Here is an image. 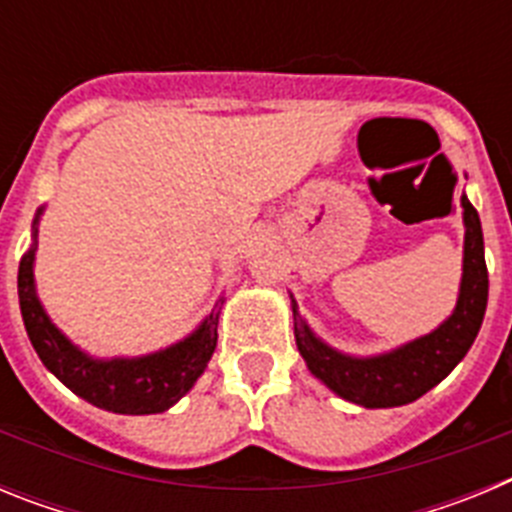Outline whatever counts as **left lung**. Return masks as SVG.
Masks as SVG:
<instances>
[{"instance_id":"1","label":"left lung","mask_w":512,"mask_h":512,"mask_svg":"<svg viewBox=\"0 0 512 512\" xmlns=\"http://www.w3.org/2000/svg\"><path fill=\"white\" fill-rule=\"evenodd\" d=\"M461 217H464V261H461V284L456 307L436 330L402 343V346L374 356H351L328 346L307 325L292 300L295 315V341L302 359L315 379L336 392L343 400L361 408H400L433 390L441 379L451 374L477 338L487 310V264L485 238L477 210L461 194Z\"/></svg>"}]
</instances>
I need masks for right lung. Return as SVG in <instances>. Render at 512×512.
Segmentation results:
<instances>
[{
  "instance_id": "add662e5",
  "label": "right lung",
  "mask_w": 512,
  "mask_h": 512,
  "mask_svg": "<svg viewBox=\"0 0 512 512\" xmlns=\"http://www.w3.org/2000/svg\"><path fill=\"white\" fill-rule=\"evenodd\" d=\"M45 207H38L33 220V246L22 256L17 271L22 320L27 338L45 369L69 387L81 400L120 415L164 413L182 400L207 369L217 346V320L223 297L212 312L182 341L146 356H97L81 351L63 336L61 328L48 318L35 289V251H38V223Z\"/></svg>"
}]
</instances>
